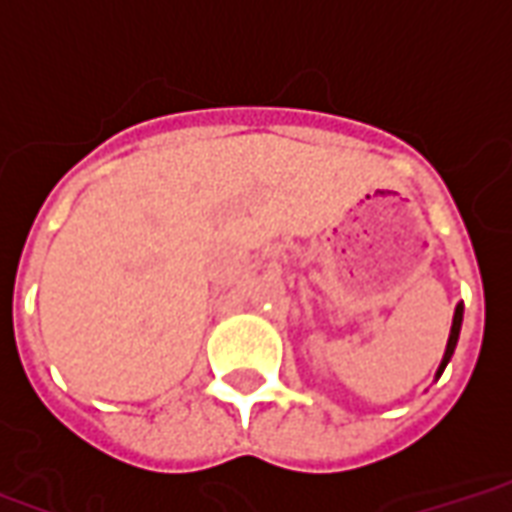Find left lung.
Here are the masks:
<instances>
[{
  "instance_id": "left-lung-1",
  "label": "left lung",
  "mask_w": 512,
  "mask_h": 512,
  "mask_svg": "<svg viewBox=\"0 0 512 512\" xmlns=\"http://www.w3.org/2000/svg\"><path fill=\"white\" fill-rule=\"evenodd\" d=\"M461 321H463V304H458V307H455V318H452V329H450V340H447V351H444V359H441L439 376H441V373H444V367H447L452 351H455V345H458V334H461Z\"/></svg>"
}]
</instances>
